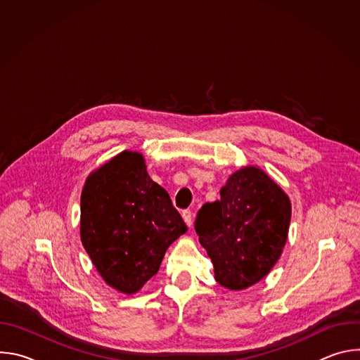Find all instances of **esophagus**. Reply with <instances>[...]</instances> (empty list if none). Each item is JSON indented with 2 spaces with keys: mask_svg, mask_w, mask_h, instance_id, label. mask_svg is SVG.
I'll return each instance as SVG.
<instances>
[{
  "mask_svg": "<svg viewBox=\"0 0 360 360\" xmlns=\"http://www.w3.org/2000/svg\"><path fill=\"white\" fill-rule=\"evenodd\" d=\"M182 218H184V221H185V224H186L188 226L192 225V212H191L189 210H186V211L182 212Z\"/></svg>",
  "mask_w": 360,
  "mask_h": 360,
  "instance_id": "esophagus-1",
  "label": "esophagus"
}]
</instances>
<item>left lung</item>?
<instances>
[{"label":"left lung","instance_id":"8db88e82","mask_svg":"<svg viewBox=\"0 0 360 360\" xmlns=\"http://www.w3.org/2000/svg\"><path fill=\"white\" fill-rule=\"evenodd\" d=\"M290 222V200L262 169L245 167L228 178L221 199L205 203L195 221L215 279L231 290L265 278L282 255Z\"/></svg>","mask_w":360,"mask_h":360}]
</instances>
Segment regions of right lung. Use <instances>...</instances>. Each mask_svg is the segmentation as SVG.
<instances>
[{
	"mask_svg": "<svg viewBox=\"0 0 360 360\" xmlns=\"http://www.w3.org/2000/svg\"><path fill=\"white\" fill-rule=\"evenodd\" d=\"M81 240L99 275L131 295L160 271L169 245L188 231L168 192L138 152L94 171L81 193Z\"/></svg>",
	"mask_w": 360,
	"mask_h": 360,
	"instance_id": "1",
	"label": "right lung"
}]
</instances>
